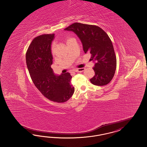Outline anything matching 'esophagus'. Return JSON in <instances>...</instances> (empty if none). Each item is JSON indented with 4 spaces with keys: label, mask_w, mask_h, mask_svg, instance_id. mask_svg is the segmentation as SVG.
<instances>
[{
    "label": "esophagus",
    "mask_w": 147,
    "mask_h": 147,
    "mask_svg": "<svg viewBox=\"0 0 147 147\" xmlns=\"http://www.w3.org/2000/svg\"><path fill=\"white\" fill-rule=\"evenodd\" d=\"M85 70V68L84 67H82V68H78V69H77L75 70V72H83Z\"/></svg>",
    "instance_id": "1"
}]
</instances>
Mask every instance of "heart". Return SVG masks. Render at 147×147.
I'll use <instances>...</instances> for the list:
<instances>
[{
  "mask_svg": "<svg viewBox=\"0 0 147 147\" xmlns=\"http://www.w3.org/2000/svg\"><path fill=\"white\" fill-rule=\"evenodd\" d=\"M71 38H67V42H68L69 41H70V40H71ZM51 53H52V54L54 55V45H53L51 46Z\"/></svg>",
  "mask_w": 147,
  "mask_h": 147,
  "instance_id": "obj_1",
  "label": "heart"
}]
</instances>
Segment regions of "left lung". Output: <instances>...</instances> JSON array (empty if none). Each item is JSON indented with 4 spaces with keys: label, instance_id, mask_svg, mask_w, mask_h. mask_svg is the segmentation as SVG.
Returning <instances> with one entry per match:
<instances>
[{
    "label": "left lung",
    "instance_id": "1",
    "mask_svg": "<svg viewBox=\"0 0 147 147\" xmlns=\"http://www.w3.org/2000/svg\"><path fill=\"white\" fill-rule=\"evenodd\" d=\"M74 32L80 38L84 53L91 54L95 75L90 79L92 84L104 86L112 80L117 67L113 46L107 34L97 26L75 22L64 29Z\"/></svg>",
    "mask_w": 147,
    "mask_h": 147
}]
</instances>
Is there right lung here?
<instances>
[{
    "label": "right lung",
    "mask_w": 147,
    "mask_h": 147,
    "mask_svg": "<svg viewBox=\"0 0 147 147\" xmlns=\"http://www.w3.org/2000/svg\"><path fill=\"white\" fill-rule=\"evenodd\" d=\"M54 35L44 34L34 38L27 51L26 60L30 77L40 92L50 100L61 103L71 97L75 88L70 84V73L55 75L51 67L53 59L51 45Z\"/></svg>",
    "instance_id": "obj_1"
}]
</instances>
